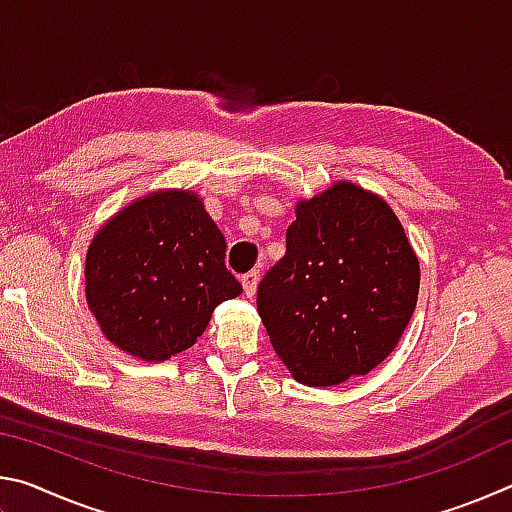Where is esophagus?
<instances>
[{"label": "esophagus", "instance_id": "34e87169", "mask_svg": "<svg viewBox=\"0 0 512 512\" xmlns=\"http://www.w3.org/2000/svg\"><path fill=\"white\" fill-rule=\"evenodd\" d=\"M257 284H259V273L257 271H250V273H246L244 277H241V287H244V293H246L248 298L255 296Z\"/></svg>", "mask_w": 512, "mask_h": 512}]
</instances>
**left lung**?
Segmentation results:
<instances>
[{"label":"left lung","mask_w":512,"mask_h":512,"mask_svg":"<svg viewBox=\"0 0 512 512\" xmlns=\"http://www.w3.org/2000/svg\"><path fill=\"white\" fill-rule=\"evenodd\" d=\"M418 291V255L391 205L339 180L296 203L257 311L291 377L323 388L368 375L395 350Z\"/></svg>","instance_id":"1"}]
</instances>
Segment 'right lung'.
Returning <instances> with one entry per match:
<instances>
[{"mask_svg":"<svg viewBox=\"0 0 512 512\" xmlns=\"http://www.w3.org/2000/svg\"><path fill=\"white\" fill-rule=\"evenodd\" d=\"M225 237L192 189H158L121 207L85 253V300L106 339L142 361L198 341L212 311L237 298Z\"/></svg>","mask_w":512,"mask_h":512,"instance_id":"add662e5","label":"right lung"}]
</instances>
